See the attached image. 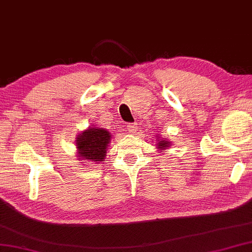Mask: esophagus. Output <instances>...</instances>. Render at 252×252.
<instances>
[{"label":"esophagus","mask_w":252,"mask_h":252,"mask_svg":"<svg viewBox=\"0 0 252 252\" xmlns=\"http://www.w3.org/2000/svg\"><path fill=\"white\" fill-rule=\"evenodd\" d=\"M126 128H128V131L129 132H133L137 128V126L135 123H128V126H126Z\"/></svg>","instance_id":"obj_1"}]
</instances>
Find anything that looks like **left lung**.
<instances>
[{
  "mask_svg": "<svg viewBox=\"0 0 252 252\" xmlns=\"http://www.w3.org/2000/svg\"><path fill=\"white\" fill-rule=\"evenodd\" d=\"M158 142H159V140H158ZM167 146H169V142L167 143L166 140H160V142H159V147H160V150H165ZM159 147H158V149H159Z\"/></svg>",
  "mask_w": 252,
  "mask_h": 252,
  "instance_id": "8db88e82",
  "label": "left lung"
}]
</instances>
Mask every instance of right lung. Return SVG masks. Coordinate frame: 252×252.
Returning <instances> with one entry per match:
<instances>
[{
	"label": "right lung",
	"instance_id": "obj_1",
	"mask_svg": "<svg viewBox=\"0 0 252 252\" xmlns=\"http://www.w3.org/2000/svg\"><path fill=\"white\" fill-rule=\"evenodd\" d=\"M77 138L78 158L90 162L102 161L106 157V150L110 140V135L103 128H91L85 130Z\"/></svg>",
	"mask_w": 252,
	"mask_h": 252
}]
</instances>
